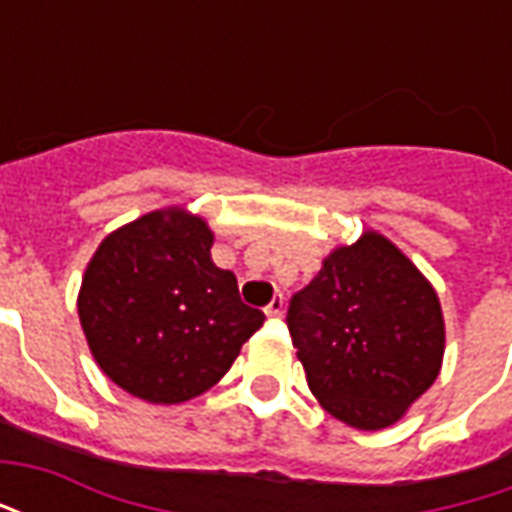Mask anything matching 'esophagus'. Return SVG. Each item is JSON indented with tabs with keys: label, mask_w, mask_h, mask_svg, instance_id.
Here are the masks:
<instances>
[{
	"label": "esophagus",
	"mask_w": 512,
	"mask_h": 512,
	"mask_svg": "<svg viewBox=\"0 0 512 512\" xmlns=\"http://www.w3.org/2000/svg\"><path fill=\"white\" fill-rule=\"evenodd\" d=\"M266 315L271 318V321L282 318V296H274V299H271V304L266 307Z\"/></svg>",
	"instance_id": "esophagus-1"
}]
</instances>
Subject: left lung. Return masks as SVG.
<instances>
[{
    "instance_id": "obj_1",
    "label": "left lung",
    "mask_w": 512,
    "mask_h": 512,
    "mask_svg": "<svg viewBox=\"0 0 512 512\" xmlns=\"http://www.w3.org/2000/svg\"><path fill=\"white\" fill-rule=\"evenodd\" d=\"M288 329L312 395L359 430L395 425L444 359L436 288L378 230L323 257L290 301Z\"/></svg>"
}]
</instances>
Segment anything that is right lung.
<instances>
[{
  "instance_id": "1",
  "label": "right lung",
  "mask_w": 512,
  "mask_h": 512,
  "mask_svg": "<svg viewBox=\"0 0 512 512\" xmlns=\"http://www.w3.org/2000/svg\"><path fill=\"white\" fill-rule=\"evenodd\" d=\"M211 246L208 222L172 205L117 227L90 257L79 321L98 367L128 395L175 406L208 392L266 321Z\"/></svg>"
}]
</instances>
